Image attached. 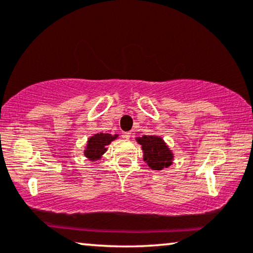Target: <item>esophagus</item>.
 <instances>
[{"instance_id": "esophagus-1", "label": "esophagus", "mask_w": 253, "mask_h": 253, "mask_svg": "<svg viewBox=\"0 0 253 253\" xmlns=\"http://www.w3.org/2000/svg\"><path fill=\"white\" fill-rule=\"evenodd\" d=\"M131 134H132V133H131V131H126V132H124L123 137H124V138H126V139H130Z\"/></svg>"}]
</instances>
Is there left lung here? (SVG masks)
Segmentation results:
<instances>
[{
	"label": "left lung",
	"mask_w": 253,
	"mask_h": 253,
	"mask_svg": "<svg viewBox=\"0 0 253 253\" xmlns=\"http://www.w3.org/2000/svg\"><path fill=\"white\" fill-rule=\"evenodd\" d=\"M142 145L144 160L152 169L160 170L172 164L173 153L158 136H143L137 138Z\"/></svg>",
	"instance_id": "left-lung-1"
}]
</instances>
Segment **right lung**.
Here are the masks:
<instances>
[{"instance_id": "1", "label": "right lung", "mask_w": 253, "mask_h": 253, "mask_svg": "<svg viewBox=\"0 0 253 253\" xmlns=\"http://www.w3.org/2000/svg\"><path fill=\"white\" fill-rule=\"evenodd\" d=\"M117 138V134L111 136L109 133H96L88 139L84 156L89 160H97L107 151V146Z\"/></svg>"}]
</instances>
